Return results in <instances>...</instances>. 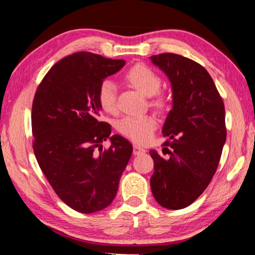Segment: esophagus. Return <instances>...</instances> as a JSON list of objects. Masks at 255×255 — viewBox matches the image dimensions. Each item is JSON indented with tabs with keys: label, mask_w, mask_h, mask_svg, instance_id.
Here are the masks:
<instances>
[{
	"label": "esophagus",
	"mask_w": 255,
	"mask_h": 255,
	"mask_svg": "<svg viewBox=\"0 0 255 255\" xmlns=\"http://www.w3.org/2000/svg\"><path fill=\"white\" fill-rule=\"evenodd\" d=\"M146 152L144 147H140L139 145H133V155H140Z\"/></svg>",
	"instance_id": "obj_1"
}]
</instances>
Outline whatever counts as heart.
Returning a JSON list of instances; mask_svg holds the SVG:
<instances>
[{"label":"heart","instance_id":"heart-1","mask_svg":"<svg viewBox=\"0 0 255 255\" xmlns=\"http://www.w3.org/2000/svg\"><path fill=\"white\" fill-rule=\"evenodd\" d=\"M126 80L132 88L146 97L154 98L150 100V106L157 110H164L167 105L166 99L157 93L161 89L162 80L153 68L145 64H137L125 73ZM98 102L103 111L108 114H116L117 105V86L111 80H103L98 88ZM157 127L156 118L152 115L127 116L117 125L120 133L138 144H145L153 137Z\"/></svg>","mask_w":255,"mask_h":255}]
</instances>
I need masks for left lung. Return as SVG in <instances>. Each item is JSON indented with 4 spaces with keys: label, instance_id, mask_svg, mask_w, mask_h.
I'll use <instances>...</instances> for the list:
<instances>
[{
    "label": "left lung",
    "instance_id": "8db88e82",
    "mask_svg": "<svg viewBox=\"0 0 255 255\" xmlns=\"http://www.w3.org/2000/svg\"><path fill=\"white\" fill-rule=\"evenodd\" d=\"M169 77L173 107L163 126L172 141L163 144V157L155 150L153 196L167 209L191 205L218 167L226 141L225 107L209 73L195 60L172 53L150 56Z\"/></svg>",
    "mask_w": 255,
    "mask_h": 255
}]
</instances>
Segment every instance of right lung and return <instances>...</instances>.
Listing matches in <instances>:
<instances>
[{
  "label": "right lung",
  "mask_w": 255,
  "mask_h": 255,
  "mask_svg": "<svg viewBox=\"0 0 255 255\" xmlns=\"http://www.w3.org/2000/svg\"><path fill=\"white\" fill-rule=\"evenodd\" d=\"M109 59L77 51L60 59L38 85L31 111L33 152L56 195L82 214L105 209L117 195L132 146L100 122L98 88L124 67ZM108 137L111 147L102 150Z\"/></svg>",
  "instance_id": "obj_1"
}]
</instances>
